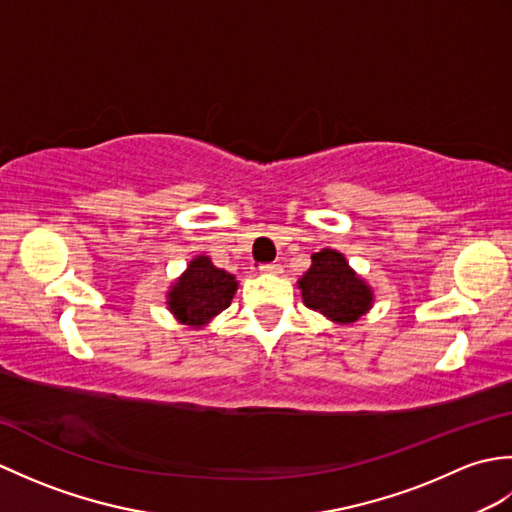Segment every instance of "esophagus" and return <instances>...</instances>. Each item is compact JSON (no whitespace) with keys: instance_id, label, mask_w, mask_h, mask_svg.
I'll return each mask as SVG.
<instances>
[{"instance_id":"esophagus-1","label":"esophagus","mask_w":512,"mask_h":512,"mask_svg":"<svg viewBox=\"0 0 512 512\" xmlns=\"http://www.w3.org/2000/svg\"><path fill=\"white\" fill-rule=\"evenodd\" d=\"M259 270H262L264 275H279L281 266L279 264H264V266H259Z\"/></svg>"}]
</instances>
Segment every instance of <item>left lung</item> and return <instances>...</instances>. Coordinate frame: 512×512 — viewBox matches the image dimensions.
Masks as SVG:
<instances>
[{
	"mask_svg": "<svg viewBox=\"0 0 512 512\" xmlns=\"http://www.w3.org/2000/svg\"><path fill=\"white\" fill-rule=\"evenodd\" d=\"M312 264L297 286L301 299L314 312L336 325H350L372 310L374 288L356 273L336 248L312 253Z\"/></svg>",
	"mask_w": 512,
	"mask_h": 512,
	"instance_id": "1",
	"label": "left lung"
}]
</instances>
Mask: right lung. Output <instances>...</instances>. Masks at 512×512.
<instances>
[{"label": "right lung", "instance_id": "1", "mask_svg": "<svg viewBox=\"0 0 512 512\" xmlns=\"http://www.w3.org/2000/svg\"><path fill=\"white\" fill-rule=\"evenodd\" d=\"M237 286L235 275L213 266L211 257L198 255L169 286L167 310L178 323L200 330L231 306Z\"/></svg>", "mask_w": 512, "mask_h": 512}]
</instances>
